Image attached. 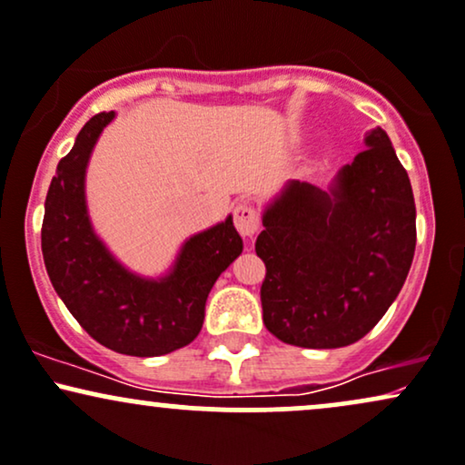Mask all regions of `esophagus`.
<instances>
[{"mask_svg":"<svg viewBox=\"0 0 465 465\" xmlns=\"http://www.w3.org/2000/svg\"><path fill=\"white\" fill-rule=\"evenodd\" d=\"M233 223L244 238H253L260 229V214L251 203H238L233 208Z\"/></svg>","mask_w":465,"mask_h":465,"instance_id":"esophagus-1","label":"esophagus"}]
</instances>
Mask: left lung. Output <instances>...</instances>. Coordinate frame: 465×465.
Masks as SVG:
<instances>
[{
    "label": "left lung",
    "mask_w": 465,
    "mask_h": 465,
    "mask_svg": "<svg viewBox=\"0 0 465 465\" xmlns=\"http://www.w3.org/2000/svg\"><path fill=\"white\" fill-rule=\"evenodd\" d=\"M338 173L331 193L290 182L264 212L266 329L303 349L361 340L399 296L416 251V203L383 130Z\"/></svg>",
    "instance_id": "1"
}]
</instances>
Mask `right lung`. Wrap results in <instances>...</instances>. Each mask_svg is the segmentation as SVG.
<instances>
[{
  "mask_svg": "<svg viewBox=\"0 0 465 465\" xmlns=\"http://www.w3.org/2000/svg\"><path fill=\"white\" fill-rule=\"evenodd\" d=\"M114 112L94 114L58 162L45 199L41 247L47 275L84 331L123 355L155 357L182 349L203 327L205 301L221 272L242 253L232 216L183 244L169 277L132 275L94 236L84 173Z\"/></svg>",
  "mask_w": 465,
  "mask_h": 465,
  "instance_id": "1",
  "label": "right lung"
}]
</instances>
